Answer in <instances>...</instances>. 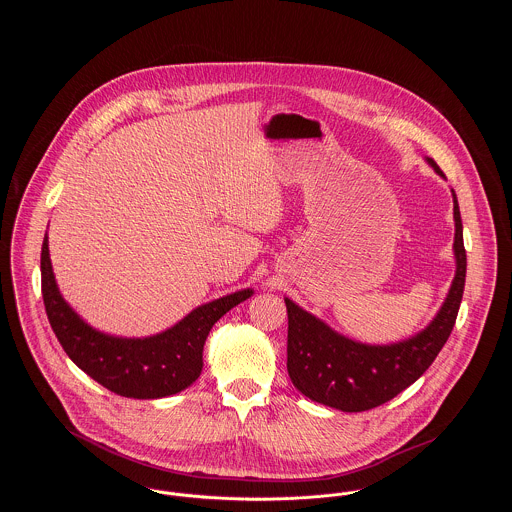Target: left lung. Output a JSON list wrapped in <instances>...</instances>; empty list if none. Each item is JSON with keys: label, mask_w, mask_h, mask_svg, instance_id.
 Wrapping results in <instances>:
<instances>
[{"label": "left lung", "mask_w": 512, "mask_h": 512, "mask_svg": "<svg viewBox=\"0 0 512 512\" xmlns=\"http://www.w3.org/2000/svg\"><path fill=\"white\" fill-rule=\"evenodd\" d=\"M426 161L445 179L432 157ZM451 195L455 276L436 317L416 335L390 345L361 343L341 335L284 297L288 307V372L303 396L341 412H365L406 390L436 361L455 325L467 270L463 224L453 189Z\"/></svg>", "instance_id": "obj_1"}]
</instances>
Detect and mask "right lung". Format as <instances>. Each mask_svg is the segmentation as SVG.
<instances>
[{
	"label": "right lung",
	"mask_w": 512,
	"mask_h": 512,
	"mask_svg": "<svg viewBox=\"0 0 512 512\" xmlns=\"http://www.w3.org/2000/svg\"><path fill=\"white\" fill-rule=\"evenodd\" d=\"M41 290L49 323L74 365L104 388L138 400L165 398L191 386L201 376L203 347L213 325L254 293L246 288L222 295L149 337H116L88 325L63 297L47 234L41 248Z\"/></svg>",
	"instance_id": "1"
}]
</instances>
